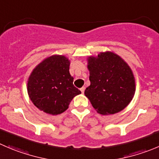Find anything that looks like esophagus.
I'll use <instances>...</instances> for the list:
<instances>
[{"mask_svg": "<svg viewBox=\"0 0 159 159\" xmlns=\"http://www.w3.org/2000/svg\"><path fill=\"white\" fill-rule=\"evenodd\" d=\"M84 89H85V88H84V87H82V88H81V89H80V90H81V93H84Z\"/></svg>", "mask_w": 159, "mask_h": 159, "instance_id": "1", "label": "esophagus"}]
</instances>
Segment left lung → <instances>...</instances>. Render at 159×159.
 Listing matches in <instances>:
<instances>
[{"instance_id": "obj_1", "label": "left lung", "mask_w": 159, "mask_h": 159, "mask_svg": "<svg viewBox=\"0 0 159 159\" xmlns=\"http://www.w3.org/2000/svg\"><path fill=\"white\" fill-rule=\"evenodd\" d=\"M90 85L84 95L102 115L120 112L133 98L135 80L128 64L112 52L88 58Z\"/></svg>"}]
</instances>
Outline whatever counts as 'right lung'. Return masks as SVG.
<instances>
[{"instance_id":"add662e5","label":"right lung","mask_w":159,"mask_h":159,"mask_svg":"<svg viewBox=\"0 0 159 159\" xmlns=\"http://www.w3.org/2000/svg\"><path fill=\"white\" fill-rule=\"evenodd\" d=\"M69 66L66 57L53 55L32 70L28 80V94L39 109L51 115L61 114L68 109L74 97L81 93L74 86Z\"/></svg>"}]
</instances>
